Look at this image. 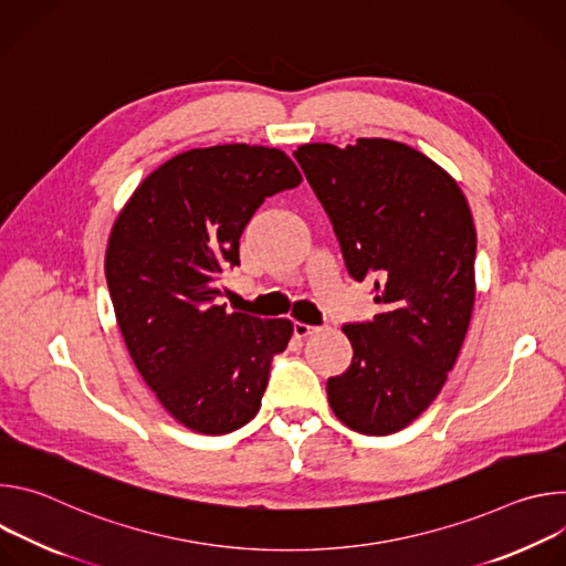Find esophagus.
<instances>
[{
  "instance_id": "34e87169",
  "label": "esophagus",
  "mask_w": 566,
  "mask_h": 566,
  "mask_svg": "<svg viewBox=\"0 0 566 566\" xmlns=\"http://www.w3.org/2000/svg\"><path fill=\"white\" fill-rule=\"evenodd\" d=\"M313 332H315V327L304 325V322H295V325H293V334H295V338H306V336H311Z\"/></svg>"
}]
</instances>
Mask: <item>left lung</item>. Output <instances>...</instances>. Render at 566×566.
Wrapping results in <instances>:
<instances>
[{
    "label": "left lung",
    "mask_w": 566,
    "mask_h": 566,
    "mask_svg": "<svg viewBox=\"0 0 566 566\" xmlns=\"http://www.w3.org/2000/svg\"><path fill=\"white\" fill-rule=\"evenodd\" d=\"M293 156L327 210L347 271L376 277L371 322L345 325L354 358L327 380L352 430L394 434L439 396L474 306L476 232L457 181L406 143L300 145Z\"/></svg>",
    "instance_id": "8db88e82"
}]
</instances>
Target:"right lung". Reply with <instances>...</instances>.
Here are the masks:
<instances>
[{
  "label": "right lung",
  "mask_w": 566,
  "mask_h": 566,
  "mask_svg": "<svg viewBox=\"0 0 566 566\" xmlns=\"http://www.w3.org/2000/svg\"><path fill=\"white\" fill-rule=\"evenodd\" d=\"M300 184L282 149L197 147L143 179L114 221L105 275L123 340L160 406L199 434L260 412L271 358L293 336L286 317L228 313L214 300L255 210Z\"/></svg>",
  "instance_id": "obj_1"
}]
</instances>
